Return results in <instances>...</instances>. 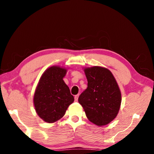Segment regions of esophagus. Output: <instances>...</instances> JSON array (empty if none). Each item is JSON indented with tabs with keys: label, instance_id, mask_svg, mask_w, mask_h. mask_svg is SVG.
Returning <instances> with one entry per match:
<instances>
[{
	"label": "esophagus",
	"instance_id": "34e87169",
	"mask_svg": "<svg viewBox=\"0 0 154 154\" xmlns=\"http://www.w3.org/2000/svg\"><path fill=\"white\" fill-rule=\"evenodd\" d=\"M79 94L75 96V102H77V101H78V98H79Z\"/></svg>",
	"mask_w": 154,
	"mask_h": 154
}]
</instances>
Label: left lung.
Listing matches in <instances>:
<instances>
[{"label": "left lung", "mask_w": 154, "mask_h": 154, "mask_svg": "<svg viewBox=\"0 0 154 154\" xmlns=\"http://www.w3.org/2000/svg\"><path fill=\"white\" fill-rule=\"evenodd\" d=\"M88 88L78 101L89 120L96 126L110 123L121 106L122 94L116 79L109 69L102 66L85 68Z\"/></svg>", "instance_id": "8db88e82"}]
</instances>
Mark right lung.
<instances>
[{
    "label": "right lung",
    "mask_w": 154,
    "mask_h": 154,
    "mask_svg": "<svg viewBox=\"0 0 154 154\" xmlns=\"http://www.w3.org/2000/svg\"><path fill=\"white\" fill-rule=\"evenodd\" d=\"M67 69L52 66L46 69L39 79L34 94L36 113L47 123H54L64 116L74 97L63 78Z\"/></svg>",
    "instance_id": "1"
}]
</instances>
